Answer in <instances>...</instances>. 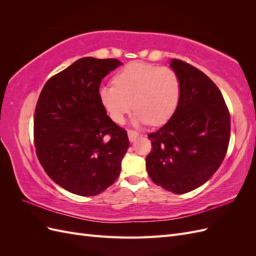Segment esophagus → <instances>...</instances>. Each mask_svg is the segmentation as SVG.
Masks as SVG:
<instances>
[{
  "mask_svg": "<svg viewBox=\"0 0 256 256\" xmlns=\"http://www.w3.org/2000/svg\"><path fill=\"white\" fill-rule=\"evenodd\" d=\"M140 136V134H138L136 131L134 130H128V138L130 142H134L136 138Z\"/></svg>",
  "mask_w": 256,
  "mask_h": 256,
  "instance_id": "1",
  "label": "esophagus"
}]
</instances>
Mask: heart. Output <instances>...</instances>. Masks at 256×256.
Segmentation results:
<instances>
[{
	"label": "heart",
	"instance_id": "1",
	"mask_svg": "<svg viewBox=\"0 0 256 256\" xmlns=\"http://www.w3.org/2000/svg\"><path fill=\"white\" fill-rule=\"evenodd\" d=\"M113 85H102L98 98L109 118L124 122L132 106V124L160 126L175 113L180 98V82L171 68L132 62L116 72Z\"/></svg>",
	"mask_w": 256,
	"mask_h": 256
}]
</instances>
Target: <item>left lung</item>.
<instances>
[{
	"instance_id": "left-lung-1",
	"label": "left lung",
	"mask_w": 256,
	"mask_h": 256,
	"mask_svg": "<svg viewBox=\"0 0 256 256\" xmlns=\"http://www.w3.org/2000/svg\"><path fill=\"white\" fill-rule=\"evenodd\" d=\"M180 82V98L171 118L148 134L152 152L146 170L152 180L175 194L204 184L226 157L230 118L223 96L208 76L192 65L172 58Z\"/></svg>"
}]
</instances>
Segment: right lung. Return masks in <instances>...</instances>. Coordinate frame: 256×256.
<instances>
[{
	"instance_id": "obj_1",
	"label": "right lung",
	"mask_w": 256,
	"mask_h": 256,
	"mask_svg": "<svg viewBox=\"0 0 256 256\" xmlns=\"http://www.w3.org/2000/svg\"><path fill=\"white\" fill-rule=\"evenodd\" d=\"M120 65L115 58H82L50 78L38 98V160L54 182L74 194L97 196L120 176L129 147L127 131L106 115L98 90Z\"/></svg>"
}]
</instances>
